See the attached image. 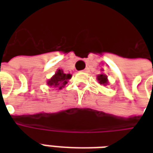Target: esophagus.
<instances>
[{
  "label": "esophagus",
  "instance_id": "esophagus-1",
  "mask_svg": "<svg viewBox=\"0 0 153 153\" xmlns=\"http://www.w3.org/2000/svg\"><path fill=\"white\" fill-rule=\"evenodd\" d=\"M83 71H84V72H89V69H88V68H86L85 70H83Z\"/></svg>",
  "mask_w": 153,
  "mask_h": 153
}]
</instances>
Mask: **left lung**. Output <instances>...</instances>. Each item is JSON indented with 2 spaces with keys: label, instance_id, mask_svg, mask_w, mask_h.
Returning a JSON list of instances; mask_svg holds the SVG:
<instances>
[{
  "label": "left lung",
  "instance_id": "obj_1",
  "mask_svg": "<svg viewBox=\"0 0 153 153\" xmlns=\"http://www.w3.org/2000/svg\"><path fill=\"white\" fill-rule=\"evenodd\" d=\"M97 80L99 81L100 84H103V85H106L108 81H107V77L105 74H99L97 76Z\"/></svg>",
  "mask_w": 153,
  "mask_h": 153
}]
</instances>
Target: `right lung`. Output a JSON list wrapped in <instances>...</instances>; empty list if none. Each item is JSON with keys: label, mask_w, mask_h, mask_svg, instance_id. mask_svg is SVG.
Returning a JSON list of instances; mask_svg holds the SVG:
<instances>
[{"label": "right lung", "mask_w": 153, "mask_h": 153, "mask_svg": "<svg viewBox=\"0 0 153 153\" xmlns=\"http://www.w3.org/2000/svg\"><path fill=\"white\" fill-rule=\"evenodd\" d=\"M70 78H71V74H65L63 73L62 70H58L56 74L47 82V84L51 87L59 88L60 89L62 88V87L66 84L68 79H70Z\"/></svg>", "instance_id": "obj_1"}]
</instances>
